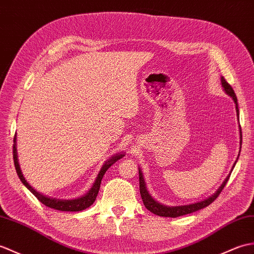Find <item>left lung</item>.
<instances>
[{"label": "left lung", "mask_w": 254, "mask_h": 254, "mask_svg": "<svg viewBox=\"0 0 254 254\" xmlns=\"http://www.w3.org/2000/svg\"><path fill=\"white\" fill-rule=\"evenodd\" d=\"M221 83H222V87L224 92H225L228 96H231L234 99V103L236 105V113H237V118H239V109H238V103H237V97H236V94L233 90V87L229 85L226 80L224 79V76H221ZM239 121V119H238ZM239 135H240V146H241V140H243V135H241V127L239 125ZM241 148V147H240ZM239 154H240V150H239ZM239 154L237 159H236V161L234 163V166L231 170V172L233 171V169L235 168V164L237 162L238 158H239ZM138 174H139V192H140V196L141 199H143V202L144 205L146 207L147 210H149L152 213L159 215V216H164V217H178V216H182V215H185V214H190L192 213V212H196L198 210H201L205 207H208L209 204H211L212 202L214 201V200L217 198V196L221 193V191L223 190V188L225 187L226 183L229 179V176H231V173L227 175V178L224 180V182L222 183V185L219 187V190H217L212 196H210L209 198L201 200V201L199 202H194L191 204H185V205H174V207H170V205H166L163 203H160L159 201L151 196L149 193V191L147 190V187H146V183L144 180V176H143V172H141L140 168L138 167Z\"/></svg>", "instance_id": "obj_1"}]
</instances>
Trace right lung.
I'll return each instance as SVG.
<instances>
[{
  "instance_id": "right-lung-1",
  "label": "right lung",
  "mask_w": 254,
  "mask_h": 254,
  "mask_svg": "<svg viewBox=\"0 0 254 254\" xmlns=\"http://www.w3.org/2000/svg\"><path fill=\"white\" fill-rule=\"evenodd\" d=\"M16 134H15V137H14V148H13V155H14V164H15V169H16V172L17 175H18V178L20 179L21 183L23 185H25L29 190H30L35 197H37L41 202L43 204H45L46 207L52 208V209H55V210H60V211H68V212H78V211H82V210H85L86 208L91 207V205L95 202V199L97 197V193L99 190V187H100V183H102V179L103 176L105 175L106 171H107L111 166L115 162H117L119 159L125 157V152H121V154H116L110 159H108L107 161H106L102 169H100L99 173L97 175V178L94 182L93 186L91 187V190H88L85 194L78 198H74V199H58V198H53V197H49L46 196L44 193H41L40 191L35 190L34 188L29 184L27 182V180L25 179V176H23L22 172H21V169L19 166V162H18V155H17V144H16Z\"/></svg>"
}]
</instances>
